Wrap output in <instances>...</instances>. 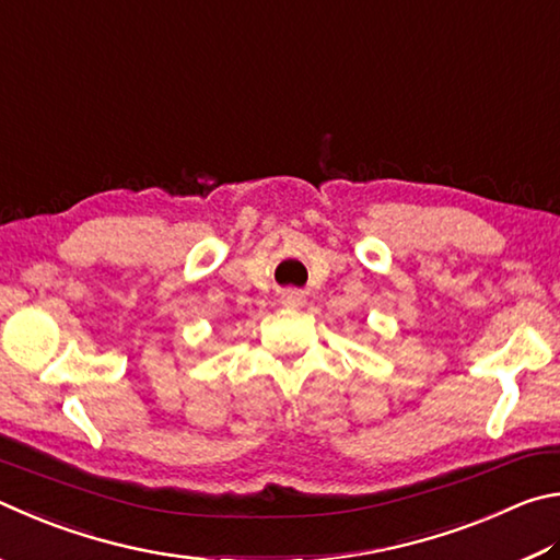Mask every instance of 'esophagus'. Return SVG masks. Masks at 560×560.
I'll return each instance as SVG.
<instances>
[{
  "instance_id": "34e87169",
  "label": "esophagus",
  "mask_w": 560,
  "mask_h": 560,
  "mask_svg": "<svg viewBox=\"0 0 560 560\" xmlns=\"http://www.w3.org/2000/svg\"><path fill=\"white\" fill-rule=\"evenodd\" d=\"M280 302L285 307H302V305H305V295H302L300 290H288Z\"/></svg>"
}]
</instances>
